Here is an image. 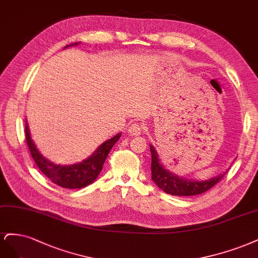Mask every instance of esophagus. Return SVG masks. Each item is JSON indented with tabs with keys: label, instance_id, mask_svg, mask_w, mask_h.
I'll return each mask as SVG.
<instances>
[{
	"label": "esophagus",
	"instance_id": "obj_1",
	"mask_svg": "<svg viewBox=\"0 0 258 258\" xmlns=\"http://www.w3.org/2000/svg\"><path fill=\"white\" fill-rule=\"evenodd\" d=\"M143 125L139 123H132L128 127V134L133 136H138L143 132Z\"/></svg>",
	"mask_w": 258,
	"mask_h": 258
}]
</instances>
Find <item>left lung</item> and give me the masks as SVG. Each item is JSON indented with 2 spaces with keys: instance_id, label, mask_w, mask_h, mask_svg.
I'll use <instances>...</instances> for the list:
<instances>
[{
  "instance_id": "1",
  "label": "left lung",
  "mask_w": 258,
  "mask_h": 258,
  "mask_svg": "<svg viewBox=\"0 0 258 258\" xmlns=\"http://www.w3.org/2000/svg\"><path fill=\"white\" fill-rule=\"evenodd\" d=\"M151 151V173L154 183L159 186L165 193L172 196H194L207 192L223 179L226 172L220 176L206 181H192L183 179L172 174L166 170L160 163L159 155H157L153 146H150Z\"/></svg>"
}]
</instances>
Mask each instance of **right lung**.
Returning <instances> with one entry per match:
<instances>
[{
	"label": "right lung",
	"mask_w": 258,
	"mask_h": 258,
	"mask_svg": "<svg viewBox=\"0 0 258 258\" xmlns=\"http://www.w3.org/2000/svg\"><path fill=\"white\" fill-rule=\"evenodd\" d=\"M77 44L78 43H75L71 46ZM24 134H26V139L30 153L39 170L43 172L49 180L53 182L54 184L64 188H81L92 183V182L97 178L99 172L102 171L103 165L107 159L108 153H109L111 148L114 146L115 143H117L121 136V134H118L111 139H108L107 141H105L102 146L98 147L97 150L91 155L89 159L82 161L81 163L70 166H61L55 165L50 161L46 160V157H44L38 152L34 143H33V140L31 139L27 121Z\"/></svg>",
	"instance_id": "obj_1"
}]
</instances>
